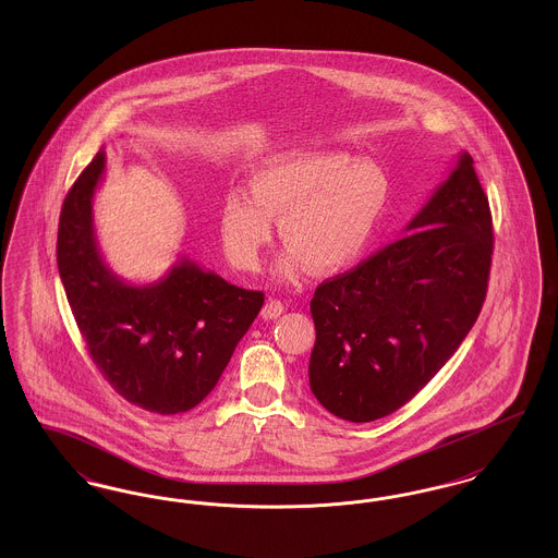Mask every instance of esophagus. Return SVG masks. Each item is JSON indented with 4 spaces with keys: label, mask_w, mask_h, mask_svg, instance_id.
<instances>
[{
    "label": "esophagus",
    "mask_w": 558,
    "mask_h": 558,
    "mask_svg": "<svg viewBox=\"0 0 558 558\" xmlns=\"http://www.w3.org/2000/svg\"><path fill=\"white\" fill-rule=\"evenodd\" d=\"M284 314V303L278 301V299H267L264 310H262V316L264 319H276L278 316Z\"/></svg>",
    "instance_id": "obj_1"
}]
</instances>
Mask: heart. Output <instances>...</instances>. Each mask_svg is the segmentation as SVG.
<instances>
[{"label": "heart", "mask_w": 558, "mask_h": 558, "mask_svg": "<svg viewBox=\"0 0 558 558\" xmlns=\"http://www.w3.org/2000/svg\"><path fill=\"white\" fill-rule=\"evenodd\" d=\"M391 184L378 162L347 153L282 155L259 162L248 196L230 192L221 209V244L232 266L253 271L271 240V221L289 251L276 266L296 280L303 266L335 274L357 262L389 203Z\"/></svg>", "instance_id": "b5f03b06"}]
</instances>
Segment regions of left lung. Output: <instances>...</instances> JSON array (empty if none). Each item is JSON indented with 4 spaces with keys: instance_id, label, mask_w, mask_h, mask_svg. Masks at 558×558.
<instances>
[{
    "instance_id": "8db88e82",
    "label": "left lung",
    "mask_w": 558,
    "mask_h": 558,
    "mask_svg": "<svg viewBox=\"0 0 558 558\" xmlns=\"http://www.w3.org/2000/svg\"><path fill=\"white\" fill-rule=\"evenodd\" d=\"M405 230L322 282L310 303L316 324L310 387L349 423H371L408 403L477 322L494 230L469 153Z\"/></svg>"
}]
</instances>
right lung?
<instances>
[{"label":"right lung","mask_w":558,"mask_h":558,"mask_svg":"<svg viewBox=\"0 0 558 558\" xmlns=\"http://www.w3.org/2000/svg\"><path fill=\"white\" fill-rule=\"evenodd\" d=\"M105 150L69 190L56 259L87 351L110 387L133 405L171 416L207 398L264 305V292L226 282L187 257L159 282L135 287L105 264L92 201Z\"/></svg>","instance_id":"1"}]
</instances>
